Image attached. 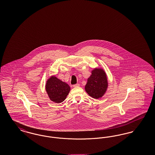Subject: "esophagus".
<instances>
[{
    "label": "esophagus",
    "mask_w": 155,
    "mask_h": 155,
    "mask_svg": "<svg viewBox=\"0 0 155 155\" xmlns=\"http://www.w3.org/2000/svg\"><path fill=\"white\" fill-rule=\"evenodd\" d=\"M80 84H75V85H73V87H80Z\"/></svg>",
    "instance_id": "obj_1"
}]
</instances>
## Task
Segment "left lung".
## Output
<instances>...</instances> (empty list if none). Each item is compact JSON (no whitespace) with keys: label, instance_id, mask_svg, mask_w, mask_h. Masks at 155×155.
<instances>
[{"label":"left lung","instance_id":"obj_1","mask_svg":"<svg viewBox=\"0 0 155 155\" xmlns=\"http://www.w3.org/2000/svg\"><path fill=\"white\" fill-rule=\"evenodd\" d=\"M108 87L107 75L103 68H96L88 78L85 89L89 95L94 99L102 97Z\"/></svg>","mask_w":155,"mask_h":155}]
</instances>
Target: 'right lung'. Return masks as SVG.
Returning a JSON list of instances; mask_svg holds the SVG:
<instances>
[{
	"label": "right lung",
	"mask_w": 155,
	"mask_h": 155,
	"mask_svg": "<svg viewBox=\"0 0 155 155\" xmlns=\"http://www.w3.org/2000/svg\"><path fill=\"white\" fill-rule=\"evenodd\" d=\"M45 88L49 99L57 103L63 102L70 91V86L55 76H51L47 80Z\"/></svg>",
	"instance_id": "obj_1"
}]
</instances>
